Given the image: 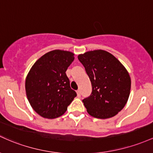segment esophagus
I'll return each mask as SVG.
<instances>
[{"label": "esophagus", "instance_id": "esophagus-1", "mask_svg": "<svg viewBox=\"0 0 153 153\" xmlns=\"http://www.w3.org/2000/svg\"><path fill=\"white\" fill-rule=\"evenodd\" d=\"M76 93H77V96H78V97H80V96H81V91H80L79 90L76 91Z\"/></svg>", "mask_w": 153, "mask_h": 153}]
</instances>
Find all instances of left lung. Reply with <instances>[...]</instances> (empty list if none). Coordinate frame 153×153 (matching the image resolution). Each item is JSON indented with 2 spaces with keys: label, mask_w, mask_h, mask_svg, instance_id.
Listing matches in <instances>:
<instances>
[{
  "label": "left lung",
  "mask_w": 153,
  "mask_h": 153,
  "mask_svg": "<svg viewBox=\"0 0 153 153\" xmlns=\"http://www.w3.org/2000/svg\"><path fill=\"white\" fill-rule=\"evenodd\" d=\"M92 84V93L82 100L87 112L97 118H111L123 108L129 97L131 79L112 54L102 50L79 55Z\"/></svg>",
  "instance_id": "obj_1"
}]
</instances>
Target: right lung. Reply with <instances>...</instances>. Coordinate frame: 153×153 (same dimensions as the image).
Returning <instances> with one entry per match:
<instances>
[{
  "label": "right lung",
  "instance_id": "1",
  "mask_svg": "<svg viewBox=\"0 0 153 153\" xmlns=\"http://www.w3.org/2000/svg\"><path fill=\"white\" fill-rule=\"evenodd\" d=\"M74 60L71 52L55 50L43 55L31 68L26 78V93L32 108L42 117L62 116L76 96L66 74Z\"/></svg>",
  "mask_w": 153,
  "mask_h": 153
}]
</instances>
